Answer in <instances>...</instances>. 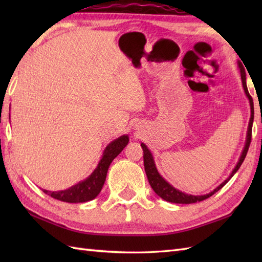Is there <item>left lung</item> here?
<instances>
[{
    "label": "left lung",
    "instance_id": "left-lung-1",
    "mask_svg": "<svg viewBox=\"0 0 262 262\" xmlns=\"http://www.w3.org/2000/svg\"><path fill=\"white\" fill-rule=\"evenodd\" d=\"M237 68H238V72H240V76H241V81H242V86L244 93L249 100L250 103V109H251V116H250V120H249V126H248V130H247V138H246V144H244V147L242 149V153L240 155V159H238L236 165L234 166V169L232 170L231 174L226 178V179L220 183L214 190H211L210 192L206 193V194H190L187 192H183L179 189L174 188L173 186L166 181L164 178L160 174V172L158 171L157 164H155V161L153 158V154L149 151L148 147L145 145V144L142 143L141 146L143 148L144 152V168H145V172L147 176V179L149 185H151L152 189L154 190V192L158 194L159 197H161L162 199H164L165 202L169 203H174V204H193L197 202H202V200H205L209 198L210 196H213L215 192H217L220 190L221 188H223L227 182L230 181L231 178L236 173V171L240 169L241 164L243 163L244 159H246V155L248 153V149L250 146V142H251V132H252V124H253V117H254V109H253V100L251 98V96L249 94L248 88H247V77H246V71H244V68L242 66L241 62H236Z\"/></svg>",
    "mask_w": 262,
    "mask_h": 262
}]
</instances>
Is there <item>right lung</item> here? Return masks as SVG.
Here are the masks:
<instances>
[{
  "instance_id": "1",
  "label": "right lung",
  "mask_w": 262,
  "mask_h": 262,
  "mask_svg": "<svg viewBox=\"0 0 262 262\" xmlns=\"http://www.w3.org/2000/svg\"><path fill=\"white\" fill-rule=\"evenodd\" d=\"M129 142L128 135H121L110 142L103 149L101 159H100L97 168L92 171V173L85 178L84 180L79 181L76 185L65 189V190L51 191L42 189V191L55 199L62 200L65 203H86L96 198L101 191L104 185L105 177L109 169L110 163L116 157H118L120 152L126 147Z\"/></svg>"
}]
</instances>
